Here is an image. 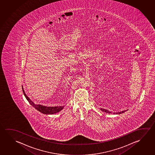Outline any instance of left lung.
<instances>
[{
	"instance_id": "obj_1",
	"label": "left lung",
	"mask_w": 155,
	"mask_h": 155,
	"mask_svg": "<svg viewBox=\"0 0 155 155\" xmlns=\"http://www.w3.org/2000/svg\"><path fill=\"white\" fill-rule=\"evenodd\" d=\"M101 110L102 111L106 112V113H108V114H123V113H124V112L126 111V110H125V111H123L122 112H112L110 111H108L107 110L104 109H101Z\"/></svg>"
}]
</instances>
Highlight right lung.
Wrapping results in <instances>:
<instances>
[{"instance_id":"add662e5","label":"right lung","mask_w":155,"mask_h":155,"mask_svg":"<svg viewBox=\"0 0 155 155\" xmlns=\"http://www.w3.org/2000/svg\"><path fill=\"white\" fill-rule=\"evenodd\" d=\"M22 89H23V94H24V96L25 97L26 99L28 101L29 103L34 107L36 110H37L38 111L41 112L42 114H53L56 113H58L59 111H61V110L63 109L64 106H60V107H45L44 105H41L40 104H35L31 100L28 96L26 94L25 91L23 89V86H22Z\"/></svg>"}]
</instances>
